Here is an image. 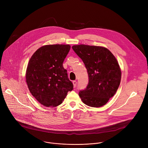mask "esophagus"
Segmentation results:
<instances>
[{"mask_svg":"<svg viewBox=\"0 0 148 148\" xmlns=\"http://www.w3.org/2000/svg\"><path fill=\"white\" fill-rule=\"evenodd\" d=\"M73 86L74 88H76V85H77V82L76 81H73Z\"/></svg>","mask_w":148,"mask_h":148,"instance_id":"1","label":"esophagus"}]
</instances>
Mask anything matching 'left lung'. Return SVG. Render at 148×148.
Segmentation results:
<instances>
[{
	"instance_id": "left-lung-1",
	"label": "left lung",
	"mask_w": 148,
	"mask_h": 148,
	"mask_svg": "<svg viewBox=\"0 0 148 148\" xmlns=\"http://www.w3.org/2000/svg\"><path fill=\"white\" fill-rule=\"evenodd\" d=\"M83 60L88 75V84L80 90L79 96L85 104L92 107L104 106L116 93L121 82L119 63L107 48L84 44L72 46Z\"/></svg>"
}]
</instances>
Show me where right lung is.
Segmentation results:
<instances>
[{
  "mask_svg": "<svg viewBox=\"0 0 148 148\" xmlns=\"http://www.w3.org/2000/svg\"><path fill=\"white\" fill-rule=\"evenodd\" d=\"M69 45H47L31 58L26 71V82L32 95L44 106L56 107L73 89L63 66Z\"/></svg>",
  "mask_w": 148,
  "mask_h": 148,
  "instance_id": "1",
  "label": "right lung"
}]
</instances>
